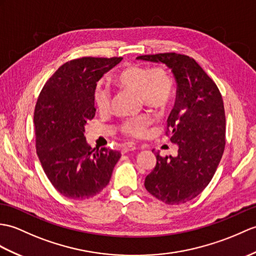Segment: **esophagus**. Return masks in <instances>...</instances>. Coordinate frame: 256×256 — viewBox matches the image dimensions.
<instances>
[{"label":"esophagus","instance_id":"34e87169","mask_svg":"<svg viewBox=\"0 0 256 256\" xmlns=\"http://www.w3.org/2000/svg\"><path fill=\"white\" fill-rule=\"evenodd\" d=\"M136 150V146L134 144H132V142H126V144H124L122 146V154H126V152H128L130 150Z\"/></svg>","mask_w":256,"mask_h":256}]
</instances>
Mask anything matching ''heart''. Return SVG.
Returning a JSON list of instances; mask_svg holds the SVG:
<instances>
[{"label":"heart","mask_w":256,"mask_h":256,"mask_svg":"<svg viewBox=\"0 0 256 256\" xmlns=\"http://www.w3.org/2000/svg\"><path fill=\"white\" fill-rule=\"evenodd\" d=\"M116 85L138 94L142 102L157 111H164L171 104L176 94V82L167 70L150 68L130 64L121 68L114 75ZM94 102L101 114L108 112L111 106L110 92L98 85L94 90ZM152 123L150 114H140L124 120L120 130L130 138H142Z\"/></svg>","instance_id":"b5f03b06"}]
</instances>
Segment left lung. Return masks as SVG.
Returning <instances> with one entry per match:
<instances>
[{"instance_id": "left-lung-1", "label": "left lung", "mask_w": 256, "mask_h": 256, "mask_svg": "<svg viewBox=\"0 0 256 256\" xmlns=\"http://www.w3.org/2000/svg\"><path fill=\"white\" fill-rule=\"evenodd\" d=\"M171 68L176 100L166 135L178 145L176 157L156 154L145 188L159 200L178 205L193 200L212 179L226 145V116L217 85L193 58L174 52L138 56Z\"/></svg>"}]
</instances>
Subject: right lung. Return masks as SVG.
I'll return each instance as SVG.
<instances>
[{"label": "right lung", "mask_w": 256, "mask_h": 256, "mask_svg": "<svg viewBox=\"0 0 256 256\" xmlns=\"http://www.w3.org/2000/svg\"><path fill=\"white\" fill-rule=\"evenodd\" d=\"M122 58L84 56L64 63L46 80L34 106L36 150L52 186L70 200H88L108 186L121 152L92 150L85 126L96 114L97 82Z\"/></svg>", "instance_id": "obj_1"}]
</instances>
